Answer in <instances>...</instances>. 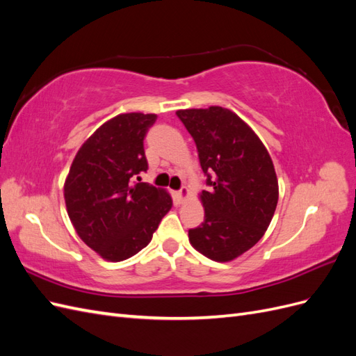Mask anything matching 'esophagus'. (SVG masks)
<instances>
[{
    "label": "esophagus",
    "instance_id": "1",
    "mask_svg": "<svg viewBox=\"0 0 356 356\" xmlns=\"http://www.w3.org/2000/svg\"><path fill=\"white\" fill-rule=\"evenodd\" d=\"M190 195V190L187 187H182L179 191H177V197L179 202H184Z\"/></svg>",
    "mask_w": 356,
    "mask_h": 356
}]
</instances>
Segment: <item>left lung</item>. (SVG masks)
Here are the masks:
<instances>
[{"label":"left lung","instance_id":"left-lung-1","mask_svg":"<svg viewBox=\"0 0 356 356\" xmlns=\"http://www.w3.org/2000/svg\"><path fill=\"white\" fill-rule=\"evenodd\" d=\"M197 147L209 191L200 200L204 220L188 230L191 246L225 263L263 238L279 197L277 177L267 148L252 129L222 106L178 110Z\"/></svg>","mask_w":356,"mask_h":356}]
</instances>
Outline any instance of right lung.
Masks as SVG:
<instances>
[{
  "instance_id": "obj_1",
  "label": "right lung",
  "mask_w": 356,
  "mask_h": 356,
  "mask_svg": "<svg viewBox=\"0 0 356 356\" xmlns=\"http://www.w3.org/2000/svg\"><path fill=\"white\" fill-rule=\"evenodd\" d=\"M156 118L118 114L96 129L72 160L63 186L68 217L80 239L104 260L138 254L172 208L166 190L135 182L148 169L144 138Z\"/></svg>"
}]
</instances>
